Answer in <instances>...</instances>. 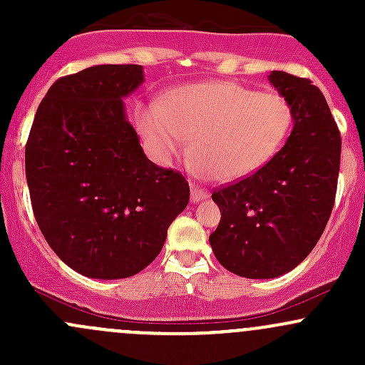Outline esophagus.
I'll return each instance as SVG.
<instances>
[{"label": "esophagus", "instance_id": "1", "mask_svg": "<svg viewBox=\"0 0 365 365\" xmlns=\"http://www.w3.org/2000/svg\"><path fill=\"white\" fill-rule=\"evenodd\" d=\"M208 197V190L201 189V187L197 185H190V200H192V203H200V201H203Z\"/></svg>", "mask_w": 365, "mask_h": 365}]
</instances>
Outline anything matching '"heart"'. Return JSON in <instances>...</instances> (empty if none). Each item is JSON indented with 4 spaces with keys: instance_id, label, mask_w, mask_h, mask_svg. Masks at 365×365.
Listing matches in <instances>:
<instances>
[{
    "instance_id": "obj_1",
    "label": "heart",
    "mask_w": 365,
    "mask_h": 365,
    "mask_svg": "<svg viewBox=\"0 0 365 365\" xmlns=\"http://www.w3.org/2000/svg\"><path fill=\"white\" fill-rule=\"evenodd\" d=\"M135 121L162 164L185 152L190 135L192 171L237 182L259 171L279 152L292 130L293 109L279 93L215 81L169 91L164 104L143 106Z\"/></svg>"
}]
</instances>
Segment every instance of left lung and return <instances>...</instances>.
<instances>
[{"label":"left lung","instance_id":"8db88e82","mask_svg":"<svg viewBox=\"0 0 365 365\" xmlns=\"http://www.w3.org/2000/svg\"><path fill=\"white\" fill-rule=\"evenodd\" d=\"M268 81L292 106V134L259 171L212 194L220 210L212 251L247 279L279 277L309 256L332 213L339 176L341 134L319 88L281 70Z\"/></svg>","mask_w":365,"mask_h":365}]
</instances>
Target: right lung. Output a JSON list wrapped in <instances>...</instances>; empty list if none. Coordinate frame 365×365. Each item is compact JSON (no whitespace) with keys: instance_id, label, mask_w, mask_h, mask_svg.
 Here are the masks:
<instances>
[{"instance_id":"1","label":"right lung","mask_w":365,"mask_h":365,"mask_svg":"<svg viewBox=\"0 0 365 365\" xmlns=\"http://www.w3.org/2000/svg\"><path fill=\"white\" fill-rule=\"evenodd\" d=\"M141 65H97L58 79L26 143V180L43 238L72 270L125 279L159 256L168 227L189 205L178 171L153 164L123 98Z\"/></svg>"}]
</instances>
